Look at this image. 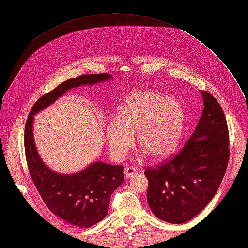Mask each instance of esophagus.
Listing matches in <instances>:
<instances>
[{"label": "esophagus", "mask_w": 248, "mask_h": 248, "mask_svg": "<svg viewBox=\"0 0 248 248\" xmlns=\"http://www.w3.org/2000/svg\"><path fill=\"white\" fill-rule=\"evenodd\" d=\"M124 177L127 178V179H129V178H131V177H133V175H135L136 173V170L134 167H125L124 168Z\"/></svg>", "instance_id": "1"}]
</instances>
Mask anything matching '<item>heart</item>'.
Returning <instances> with one entry per match:
<instances>
[{
  "label": "heart",
  "mask_w": 248,
  "mask_h": 248,
  "mask_svg": "<svg viewBox=\"0 0 248 248\" xmlns=\"http://www.w3.org/2000/svg\"><path fill=\"white\" fill-rule=\"evenodd\" d=\"M183 127L181 104L155 91H136L116 110L105 139L114 159L120 160L135 144L152 160H162L176 149Z\"/></svg>",
  "instance_id": "b5f03b06"
}]
</instances>
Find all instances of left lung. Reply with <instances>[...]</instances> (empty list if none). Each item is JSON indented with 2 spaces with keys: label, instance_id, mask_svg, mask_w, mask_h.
<instances>
[{
  "label": "left lung",
  "instance_id": "8db88e82",
  "mask_svg": "<svg viewBox=\"0 0 248 248\" xmlns=\"http://www.w3.org/2000/svg\"><path fill=\"white\" fill-rule=\"evenodd\" d=\"M203 109L191 138L170 161L145 170L147 202L157 218L182 224L202 211L222 182L229 160L227 121L217 100L202 91Z\"/></svg>",
  "mask_w": 248,
  "mask_h": 248
}]
</instances>
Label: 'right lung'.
<instances>
[{
	"instance_id": "add662e5",
	"label": "right lung",
	"mask_w": 248,
	"mask_h": 248,
	"mask_svg": "<svg viewBox=\"0 0 248 248\" xmlns=\"http://www.w3.org/2000/svg\"><path fill=\"white\" fill-rule=\"evenodd\" d=\"M109 73L83 75L60 84L37 100L25 124L24 148L30 175L50 211L78 228H89L107 217L110 196L124 182V166L94 162L85 170L64 175L41 160L33 135L34 115L48 108L71 88L112 80Z\"/></svg>"
}]
</instances>
